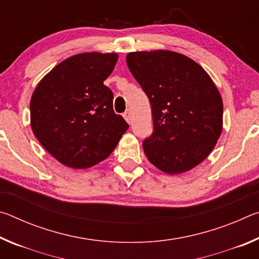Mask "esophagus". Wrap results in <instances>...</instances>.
<instances>
[{"mask_svg": "<svg viewBox=\"0 0 259 259\" xmlns=\"http://www.w3.org/2000/svg\"><path fill=\"white\" fill-rule=\"evenodd\" d=\"M123 117L125 119V121L128 122V123H131V114H130V111H126V112H124V114H123Z\"/></svg>", "mask_w": 259, "mask_h": 259, "instance_id": "34e87169", "label": "esophagus"}]
</instances>
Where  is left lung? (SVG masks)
<instances>
[{
	"instance_id": "1",
	"label": "left lung",
	"mask_w": 259,
	"mask_h": 259,
	"mask_svg": "<svg viewBox=\"0 0 259 259\" xmlns=\"http://www.w3.org/2000/svg\"><path fill=\"white\" fill-rule=\"evenodd\" d=\"M126 65L152 106L154 130L143 143L148 161L178 175L207 159L223 130V99L209 74L170 50L130 52Z\"/></svg>"
}]
</instances>
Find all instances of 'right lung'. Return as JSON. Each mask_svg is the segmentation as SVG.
Instances as JSON below:
<instances>
[{
  "label": "right lung",
  "mask_w": 259,
  "mask_h": 259,
  "mask_svg": "<svg viewBox=\"0 0 259 259\" xmlns=\"http://www.w3.org/2000/svg\"><path fill=\"white\" fill-rule=\"evenodd\" d=\"M117 54L83 52L55 66L30 99V128L61 164L87 169L104 161L129 124L113 111V93L104 84Z\"/></svg>",
  "instance_id": "1"
}]
</instances>
